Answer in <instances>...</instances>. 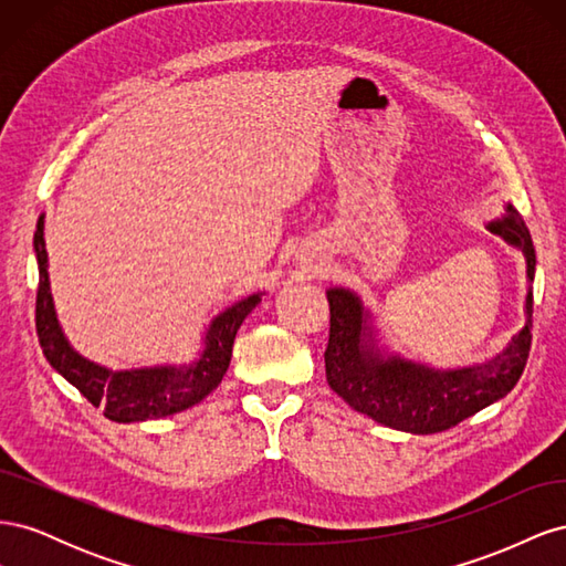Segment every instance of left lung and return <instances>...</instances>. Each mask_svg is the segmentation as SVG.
Here are the masks:
<instances>
[{
    "mask_svg": "<svg viewBox=\"0 0 566 566\" xmlns=\"http://www.w3.org/2000/svg\"><path fill=\"white\" fill-rule=\"evenodd\" d=\"M486 229L522 250L526 279L534 281L536 250L520 212L507 205L505 217ZM331 302V337L325 349V378L337 397L354 410L391 430L434 434L503 399L522 378L531 349L534 293L526 290L524 328L507 347L484 364L462 368H430L378 347L373 314L349 287L325 290Z\"/></svg>",
    "mask_w": 566,
    "mask_h": 566,
    "instance_id": "1",
    "label": "left lung"
}]
</instances>
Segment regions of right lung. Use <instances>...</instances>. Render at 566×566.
<instances>
[{"mask_svg":"<svg viewBox=\"0 0 566 566\" xmlns=\"http://www.w3.org/2000/svg\"><path fill=\"white\" fill-rule=\"evenodd\" d=\"M35 254L40 266L38 287V337L51 368L82 391V397L104 408L113 422H144L175 416L179 410L200 403L221 382L231 364L233 339L245 316L262 302L264 293H254L219 312L205 333L202 349L193 364L184 366H150L132 370H111L84 358L73 349L56 318L54 297L49 287L46 248H44V214L38 219Z\"/></svg>","mask_w":566,"mask_h":566,"instance_id":"right-lung-1","label":"right lung"}]
</instances>
